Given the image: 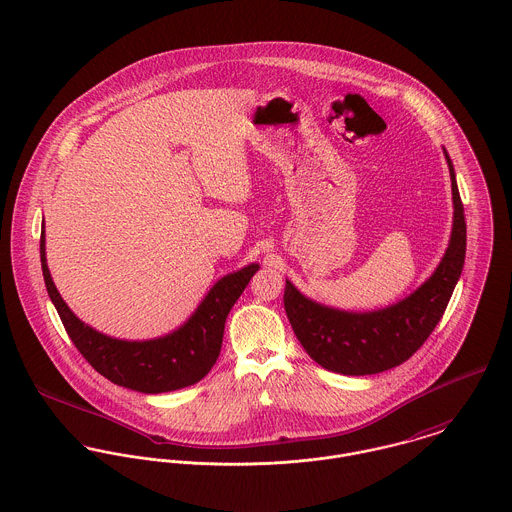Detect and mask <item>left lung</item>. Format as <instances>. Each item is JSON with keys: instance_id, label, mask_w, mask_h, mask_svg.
I'll return each mask as SVG.
<instances>
[{"instance_id": "obj_1", "label": "left lung", "mask_w": 512, "mask_h": 512, "mask_svg": "<svg viewBox=\"0 0 512 512\" xmlns=\"http://www.w3.org/2000/svg\"><path fill=\"white\" fill-rule=\"evenodd\" d=\"M446 161L452 176L454 228L444 259L418 290L383 310L343 312L306 298L286 281L283 300L290 326L306 353L324 369L355 377L393 369L420 349L444 316L463 269L467 241L463 204L448 153Z\"/></svg>"}]
</instances>
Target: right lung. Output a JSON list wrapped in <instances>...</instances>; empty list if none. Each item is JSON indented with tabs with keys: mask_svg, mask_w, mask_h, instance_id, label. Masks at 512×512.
I'll return each mask as SVG.
<instances>
[{
	"mask_svg": "<svg viewBox=\"0 0 512 512\" xmlns=\"http://www.w3.org/2000/svg\"><path fill=\"white\" fill-rule=\"evenodd\" d=\"M41 267L62 326L82 357L108 381L145 395L190 387L210 373L222 349L229 310L259 271V265L251 263L220 279L196 312L171 334L157 340L127 341L86 326L60 298L47 267L45 228L41 233Z\"/></svg>",
	"mask_w": 512,
	"mask_h": 512,
	"instance_id": "right-lung-1",
	"label": "right lung"
}]
</instances>
